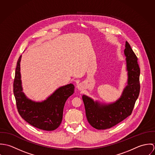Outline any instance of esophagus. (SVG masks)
I'll use <instances>...</instances> for the list:
<instances>
[{
    "label": "esophagus",
    "instance_id": "34e87169",
    "mask_svg": "<svg viewBox=\"0 0 155 155\" xmlns=\"http://www.w3.org/2000/svg\"><path fill=\"white\" fill-rule=\"evenodd\" d=\"M77 88L79 89V90H82V88H83V87H82V85L81 84H78V85H77Z\"/></svg>",
    "mask_w": 155,
    "mask_h": 155
}]
</instances>
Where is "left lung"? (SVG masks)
Wrapping results in <instances>:
<instances>
[{
  "label": "left lung",
  "mask_w": 155,
  "mask_h": 155,
  "mask_svg": "<svg viewBox=\"0 0 155 155\" xmlns=\"http://www.w3.org/2000/svg\"><path fill=\"white\" fill-rule=\"evenodd\" d=\"M124 54L128 71L127 86L121 97L114 103L101 104L84 95L82 100L89 124L97 130H106L115 126L132 113L140 90V70L137 57L127 41Z\"/></svg>",
  "instance_id": "8db88e82"
}]
</instances>
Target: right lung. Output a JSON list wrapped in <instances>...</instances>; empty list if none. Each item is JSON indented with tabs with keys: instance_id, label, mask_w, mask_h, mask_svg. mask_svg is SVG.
Here are the masks:
<instances>
[{
	"instance_id": "right-lung-1",
	"label": "right lung",
	"mask_w": 155,
	"mask_h": 155,
	"mask_svg": "<svg viewBox=\"0 0 155 155\" xmlns=\"http://www.w3.org/2000/svg\"><path fill=\"white\" fill-rule=\"evenodd\" d=\"M19 57L14 81V94L17 107L23 119L31 125L45 131L56 130L61 124L67 98L74 93V86L68 84L57 89L46 100L36 102L27 98L22 92Z\"/></svg>"
}]
</instances>
